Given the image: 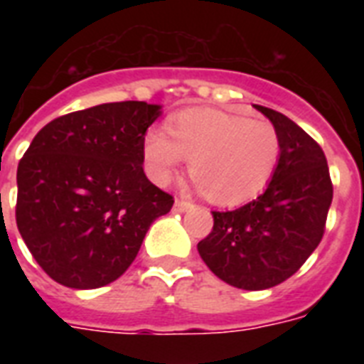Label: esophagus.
Wrapping results in <instances>:
<instances>
[{
	"label": "esophagus",
	"instance_id": "34e87169",
	"mask_svg": "<svg viewBox=\"0 0 364 364\" xmlns=\"http://www.w3.org/2000/svg\"><path fill=\"white\" fill-rule=\"evenodd\" d=\"M193 208V202H188V200H183V198H176V204H173V210L183 213V211H187Z\"/></svg>",
	"mask_w": 364,
	"mask_h": 364
}]
</instances>
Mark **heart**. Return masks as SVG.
<instances>
[{
  "instance_id": "heart-1",
  "label": "heart",
  "mask_w": 364,
  "mask_h": 364,
  "mask_svg": "<svg viewBox=\"0 0 364 364\" xmlns=\"http://www.w3.org/2000/svg\"><path fill=\"white\" fill-rule=\"evenodd\" d=\"M282 143L274 124L219 109L177 113L166 130H151L143 143L149 176L160 185L191 159L196 188L221 205L242 204L268 185Z\"/></svg>"
}]
</instances>
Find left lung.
Instances as JSON below:
<instances>
[{
  "label": "left lung",
  "instance_id": "obj_1",
  "mask_svg": "<svg viewBox=\"0 0 364 364\" xmlns=\"http://www.w3.org/2000/svg\"><path fill=\"white\" fill-rule=\"evenodd\" d=\"M277 130L282 153L260 196L232 211H211L213 230L198 242L208 268L245 291L291 277L319 245L333 202V183L319 143L289 117L253 105Z\"/></svg>",
  "mask_w": 364,
  "mask_h": 364
}]
</instances>
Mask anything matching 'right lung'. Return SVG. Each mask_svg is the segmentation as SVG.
<instances>
[{
  "mask_svg": "<svg viewBox=\"0 0 364 364\" xmlns=\"http://www.w3.org/2000/svg\"><path fill=\"white\" fill-rule=\"evenodd\" d=\"M162 113L115 102L43 126L16 170V227L60 285L98 289L134 262L154 219L173 205L143 171L145 132Z\"/></svg>",
  "mask_w": 364,
  "mask_h": 364,
  "instance_id": "right-lung-1",
  "label": "right lung"
}]
</instances>
